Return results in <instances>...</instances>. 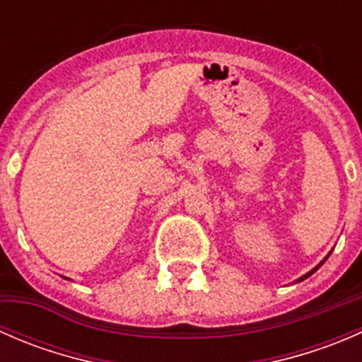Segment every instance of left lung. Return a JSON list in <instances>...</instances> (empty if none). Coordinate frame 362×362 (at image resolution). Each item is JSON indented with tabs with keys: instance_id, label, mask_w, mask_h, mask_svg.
Returning a JSON list of instances; mask_svg holds the SVG:
<instances>
[{
	"instance_id": "8db88e82",
	"label": "left lung",
	"mask_w": 362,
	"mask_h": 362,
	"mask_svg": "<svg viewBox=\"0 0 362 362\" xmlns=\"http://www.w3.org/2000/svg\"><path fill=\"white\" fill-rule=\"evenodd\" d=\"M326 259H327V257H326ZM326 259H324V261H326ZM324 261H322V262H320V264H319V266H315V268H313V269H312V272H308V273H306V275H303V276H301V279H299V280H305V279H308V276H310V275H312V273H315V272H317V269H319V268H320V266H322V264H324Z\"/></svg>"
}]
</instances>
